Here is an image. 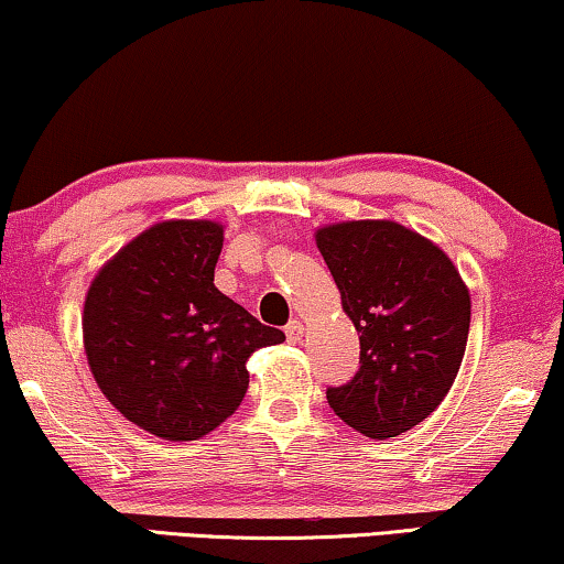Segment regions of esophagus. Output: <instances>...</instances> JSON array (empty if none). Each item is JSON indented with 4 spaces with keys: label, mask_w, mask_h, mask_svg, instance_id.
Masks as SVG:
<instances>
[{
    "label": "esophagus",
    "mask_w": 564,
    "mask_h": 564,
    "mask_svg": "<svg viewBox=\"0 0 564 564\" xmlns=\"http://www.w3.org/2000/svg\"><path fill=\"white\" fill-rule=\"evenodd\" d=\"M303 330H305L303 323H300L297 318H292L288 326H284V336H288L290 344H297L300 338H303Z\"/></svg>",
    "instance_id": "1"
}]
</instances>
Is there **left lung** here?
I'll list each match as a JSON object with an SVG mask.
<instances>
[{"mask_svg": "<svg viewBox=\"0 0 564 564\" xmlns=\"http://www.w3.org/2000/svg\"><path fill=\"white\" fill-rule=\"evenodd\" d=\"M318 251L359 330V372L326 398L369 438L400 436L436 411L459 372L469 290L452 259L392 220L318 228Z\"/></svg>", "mask_w": 564, "mask_h": 564, "instance_id": "1", "label": "left lung"}]
</instances>
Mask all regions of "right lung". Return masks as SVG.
<instances>
[{
  "instance_id": "1",
  "label": "right lung",
  "mask_w": 564,
  "mask_h": 564,
  "mask_svg": "<svg viewBox=\"0 0 564 564\" xmlns=\"http://www.w3.org/2000/svg\"><path fill=\"white\" fill-rule=\"evenodd\" d=\"M223 226L164 220L122 246L84 300V351L102 395L169 442L210 434L241 405L246 361L284 341L215 288Z\"/></svg>"
}]
</instances>
